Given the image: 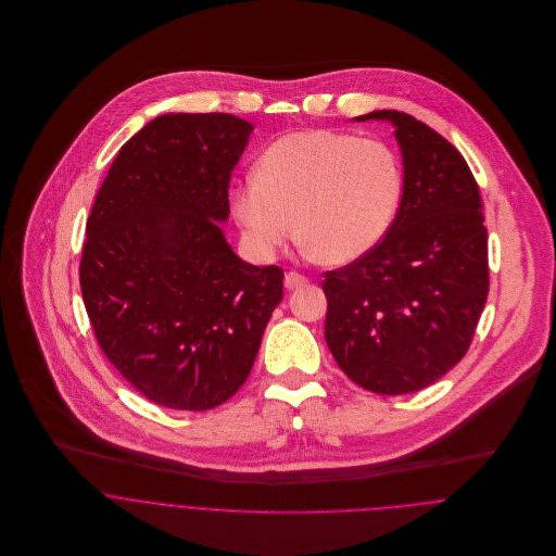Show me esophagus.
Masks as SVG:
<instances>
[{"label": "esophagus", "instance_id": "esophagus-1", "mask_svg": "<svg viewBox=\"0 0 556 556\" xmlns=\"http://www.w3.org/2000/svg\"><path fill=\"white\" fill-rule=\"evenodd\" d=\"M306 282H308V278L302 276V274H298V271H289V274L285 276V287H287V289H298V287H302V285H306Z\"/></svg>", "mask_w": 556, "mask_h": 556}]
</instances>
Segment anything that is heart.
Returning a JSON list of instances; mask_svg holds the SVG:
<instances>
[{
    "instance_id": "heart-1",
    "label": "heart",
    "mask_w": 556,
    "mask_h": 556,
    "mask_svg": "<svg viewBox=\"0 0 556 556\" xmlns=\"http://www.w3.org/2000/svg\"><path fill=\"white\" fill-rule=\"evenodd\" d=\"M402 192L394 152L375 139L302 130L274 141L231 190L248 245L269 256L291 233L325 265H344L386 236Z\"/></svg>"
}]
</instances>
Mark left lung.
<instances>
[{
	"label": "left lung",
	"mask_w": 556,
	"mask_h": 556,
	"mask_svg": "<svg viewBox=\"0 0 556 556\" xmlns=\"http://www.w3.org/2000/svg\"><path fill=\"white\" fill-rule=\"evenodd\" d=\"M359 119L396 126L404 186L381 241L323 271L325 342L353 383L400 396L432 386L469 351L488 298V231L476 177L445 137L400 111Z\"/></svg>",
	"instance_id": "obj_1"
}]
</instances>
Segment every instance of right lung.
Returning a JSON list of instances; mask_svg holds the SVG:
<instances>
[{
    "instance_id": "obj_1",
    "label": "right lung",
    "mask_w": 556,
    "mask_h": 556,
    "mask_svg": "<svg viewBox=\"0 0 556 556\" xmlns=\"http://www.w3.org/2000/svg\"><path fill=\"white\" fill-rule=\"evenodd\" d=\"M252 126L229 113L160 115L122 146L80 254L85 311L109 362L166 408L207 410L250 375L285 271L229 248V181Z\"/></svg>"
}]
</instances>
